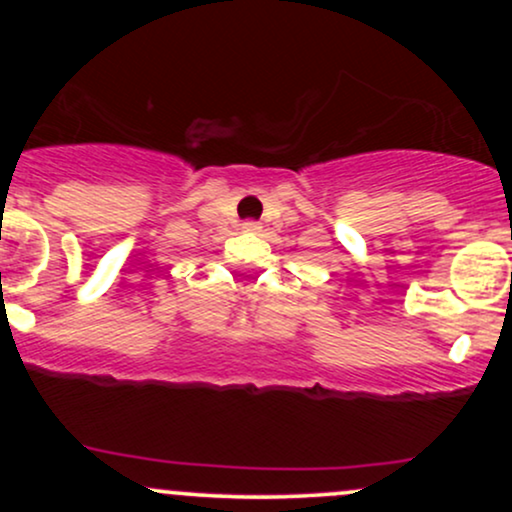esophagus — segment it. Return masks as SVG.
<instances>
[{"instance_id":"obj_1","label":"esophagus","mask_w":512,"mask_h":512,"mask_svg":"<svg viewBox=\"0 0 512 512\" xmlns=\"http://www.w3.org/2000/svg\"><path fill=\"white\" fill-rule=\"evenodd\" d=\"M240 228H243L245 233H260L262 231V226L257 221H243V226Z\"/></svg>"}]
</instances>
